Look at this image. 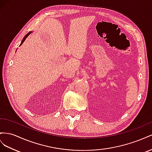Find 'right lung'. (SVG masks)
<instances>
[{"instance_id":"1","label":"right lung","mask_w":152,"mask_h":152,"mask_svg":"<svg viewBox=\"0 0 152 152\" xmlns=\"http://www.w3.org/2000/svg\"><path fill=\"white\" fill-rule=\"evenodd\" d=\"M30 33H31V32H28V33L27 34H26V36H25V37H23V40H22V41H21V44H20V46H21V45H22V44H23V42H24V41H25V40L26 39V38H27V37H28V36H29V34H30Z\"/></svg>"}]
</instances>
